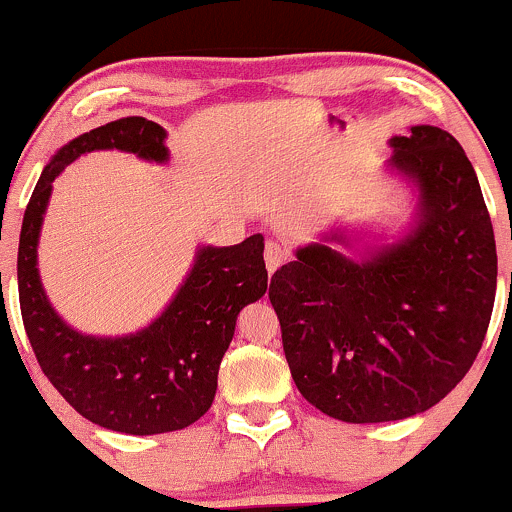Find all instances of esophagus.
<instances>
[{
  "label": "esophagus",
  "instance_id": "1",
  "mask_svg": "<svg viewBox=\"0 0 512 512\" xmlns=\"http://www.w3.org/2000/svg\"><path fill=\"white\" fill-rule=\"evenodd\" d=\"M263 258H266L268 273L273 276V273H276L278 268L285 263V258H288V251H285L280 244H268L266 251H263Z\"/></svg>",
  "mask_w": 512,
  "mask_h": 512
}]
</instances>
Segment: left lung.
<instances>
[{"instance_id": "1", "label": "left lung", "mask_w": 512, "mask_h": 512, "mask_svg": "<svg viewBox=\"0 0 512 512\" xmlns=\"http://www.w3.org/2000/svg\"><path fill=\"white\" fill-rule=\"evenodd\" d=\"M386 170L415 190L408 232L368 246L334 227L273 273L271 298L302 398L342 422L430 410L474 364L496 300L498 256L476 170L439 126L393 136Z\"/></svg>"}]
</instances>
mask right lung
<instances>
[{
	"instance_id": "add662e5",
	"label": "right lung",
	"mask_w": 512,
	"mask_h": 512,
	"mask_svg": "<svg viewBox=\"0 0 512 512\" xmlns=\"http://www.w3.org/2000/svg\"><path fill=\"white\" fill-rule=\"evenodd\" d=\"M166 139L161 124L124 117L68 141L43 168L19 236L21 317L38 364L82 417L124 434L183 430L210 410L236 317L268 288L263 236L254 234L234 246H197L166 310L134 334H82L51 305L38 273V236L53 180L90 151L117 148L168 163Z\"/></svg>"
}]
</instances>
